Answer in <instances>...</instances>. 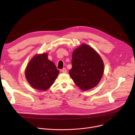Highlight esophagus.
Listing matches in <instances>:
<instances>
[{
	"label": "esophagus",
	"instance_id": "esophagus-1",
	"mask_svg": "<svg viewBox=\"0 0 135 135\" xmlns=\"http://www.w3.org/2000/svg\"><path fill=\"white\" fill-rule=\"evenodd\" d=\"M61 72L62 73H67V69L66 68H63L62 70H61Z\"/></svg>",
	"mask_w": 135,
	"mask_h": 135
}]
</instances>
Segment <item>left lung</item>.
Segmentation results:
<instances>
[{"mask_svg":"<svg viewBox=\"0 0 135 135\" xmlns=\"http://www.w3.org/2000/svg\"><path fill=\"white\" fill-rule=\"evenodd\" d=\"M72 68L69 71L75 84L82 90L96 86L103 75L104 64L99 55L88 45L83 44L73 52Z\"/></svg>","mask_w":135,"mask_h":135,"instance_id":"8db88e82","label":"left lung"}]
</instances>
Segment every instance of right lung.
<instances>
[{"label": "right lung", "mask_w": 135, "mask_h": 135, "mask_svg": "<svg viewBox=\"0 0 135 135\" xmlns=\"http://www.w3.org/2000/svg\"><path fill=\"white\" fill-rule=\"evenodd\" d=\"M59 73L55 64L48 60L47 54L35 56L26 68L27 80L34 89L46 90L53 84Z\"/></svg>", "instance_id": "add662e5"}]
</instances>
